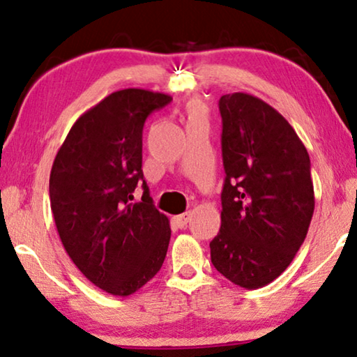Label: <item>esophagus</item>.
<instances>
[{
  "label": "esophagus",
  "mask_w": 357,
  "mask_h": 357,
  "mask_svg": "<svg viewBox=\"0 0 357 357\" xmlns=\"http://www.w3.org/2000/svg\"><path fill=\"white\" fill-rule=\"evenodd\" d=\"M173 220H174V222H176V226L181 227V229H183V227L188 226V222L190 221V213L185 211V213H183V215L174 216Z\"/></svg>",
  "instance_id": "1"
}]
</instances>
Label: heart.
I'll return each instance as SVG.
<instances>
[{
  "instance_id": "b5f03b06",
  "label": "heart",
  "mask_w": 357,
  "mask_h": 357,
  "mask_svg": "<svg viewBox=\"0 0 357 357\" xmlns=\"http://www.w3.org/2000/svg\"><path fill=\"white\" fill-rule=\"evenodd\" d=\"M197 116H202V112H200V109H199V105L192 104V105H190V107H189V120L197 119Z\"/></svg>"
}]
</instances>
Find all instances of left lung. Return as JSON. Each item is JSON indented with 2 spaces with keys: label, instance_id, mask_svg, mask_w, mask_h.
Listing matches in <instances>:
<instances>
[{
  "label": "left lung",
  "instance_id": "1",
  "mask_svg": "<svg viewBox=\"0 0 357 357\" xmlns=\"http://www.w3.org/2000/svg\"><path fill=\"white\" fill-rule=\"evenodd\" d=\"M225 185L211 263L232 284L259 289L289 268L314 213L305 144L278 110L247 93L220 99Z\"/></svg>",
  "mask_w": 357,
  "mask_h": 357
}]
</instances>
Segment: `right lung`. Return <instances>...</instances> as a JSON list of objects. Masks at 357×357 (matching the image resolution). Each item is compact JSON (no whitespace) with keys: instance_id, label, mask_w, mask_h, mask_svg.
<instances>
[{"instance_id":"obj_1","label":"right lung","mask_w":357,"mask_h":357,"mask_svg":"<svg viewBox=\"0 0 357 357\" xmlns=\"http://www.w3.org/2000/svg\"><path fill=\"white\" fill-rule=\"evenodd\" d=\"M169 100L139 88L109 94L73 123L52 163L50 199L62 245L84 278L110 295L135 294L167 257L172 229L142 174V128ZM141 180L145 192L135 204Z\"/></svg>"}]
</instances>
